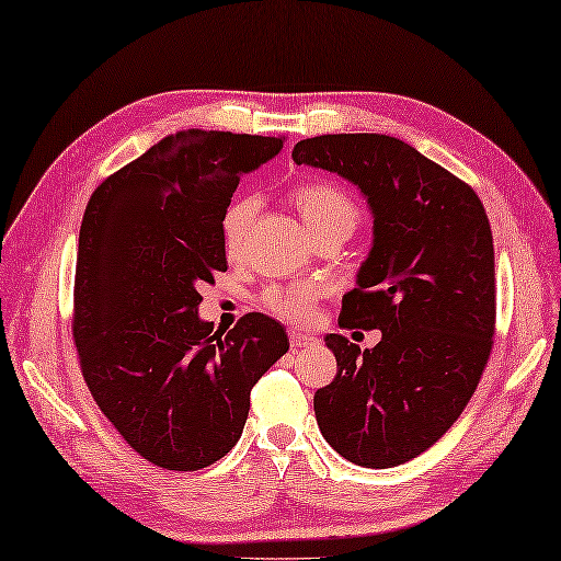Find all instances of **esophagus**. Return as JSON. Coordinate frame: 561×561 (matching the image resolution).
<instances>
[{
	"label": "esophagus",
	"mask_w": 561,
	"mask_h": 561,
	"mask_svg": "<svg viewBox=\"0 0 561 561\" xmlns=\"http://www.w3.org/2000/svg\"><path fill=\"white\" fill-rule=\"evenodd\" d=\"M314 341V336H310V334H305V331H290V346H293V351H297V348H305V346H310Z\"/></svg>",
	"instance_id": "1"
}]
</instances>
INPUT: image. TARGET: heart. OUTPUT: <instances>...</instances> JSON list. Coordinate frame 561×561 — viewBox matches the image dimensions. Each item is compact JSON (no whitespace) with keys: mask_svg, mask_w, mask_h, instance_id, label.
I'll list each match as a JSON object with an SVG mask.
<instances>
[{"mask_svg":"<svg viewBox=\"0 0 561 561\" xmlns=\"http://www.w3.org/2000/svg\"><path fill=\"white\" fill-rule=\"evenodd\" d=\"M293 201L314 239L329 232L351 234L360 220L358 205L344 191L331 184H307L295 188ZM256 196H237L227 205L220 217V232L227 254L234 256L242 249L249 222L256 215ZM319 295L322 293H319L314 283L273 285V288L264 293V305L273 314L288 319L293 324H312L319 312Z\"/></svg>","mask_w":561,"mask_h":561,"instance_id":"heart-1","label":"heart"}]
</instances>
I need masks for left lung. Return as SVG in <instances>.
<instances>
[{
	"instance_id": "1",
	"label": "left lung",
	"mask_w": 561,
	"mask_h": 561,
	"mask_svg": "<svg viewBox=\"0 0 561 561\" xmlns=\"http://www.w3.org/2000/svg\"><path fill=\"white\" fill-rule=\"evenodd\" d=\"M293 159L356 184L373 213V249L339 327L382 339L360 353L327 336L339 373L314 394L319 431L351 462L397 467L455 424L486 368L496 324L489 217L465 181L390 135L307 137Z\"/></svg>"
}]
</instances>
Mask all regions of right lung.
Returning <instances> with one entry per match:
<instances>
[{
	"label": "right lung",
	"instance_id": "add662e5",
	"mask_svg": "<svg viewBox=\"0 0 561 561\" xmlns=\"http://www.w3.org/2000/svg\"><path fill=\"white\" fill-rule=\"evenodd\" d=\"M283 140L181 130L87 203L72 317L79 365L113 428L164 470H203L230 453L251 387L290 348L280 322L261 312L227 334L198 317V288L227 271L220 217L239 179Z\"/></svg>",
	"mask_w": 561,
	"mask_h": 561
}]
</instances>
